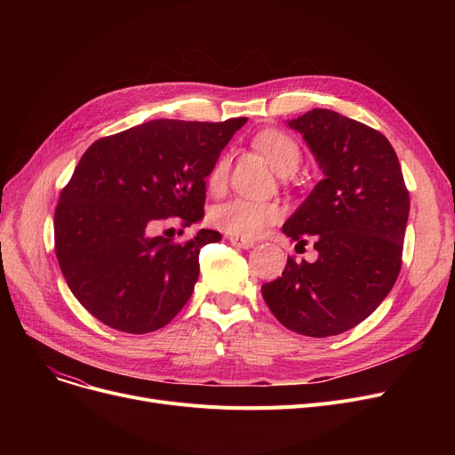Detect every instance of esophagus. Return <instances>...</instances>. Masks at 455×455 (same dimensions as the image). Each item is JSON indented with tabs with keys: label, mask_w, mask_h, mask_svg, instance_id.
Listing matches in <instances>:
<instances>
[{
	"label": "esophagus",
	"mask_w": 455,
	"mask_h": 455,
	"mask_svg": "<svg viewBox=\"0 0 455 455\" xmlns=\"http://www.w3.org/2000/svg\"><path fill=\"white\" fill-rule=\"evenodd\" d=\"M230 243L237 249H251L254 247V240H249V237H240V235H230L228 237Z\"/></svg>",
	"instance_id": "esophagus-1"
}]
</instances>
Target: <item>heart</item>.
Returning <instances> with one entry per match:
<instances>
[{
    "instance_id": "b5f03b06",
    "label": "heart",
    "mask_w": 455,
    "mask_h": 455,
    "mask_svg": "<svg viewBox=\"0 0 455 455\" xmlns=\"http://www.w3.org/2000/svg\"><path fill=\"white\" fill-rule=\"evenodd\" d=\"M252 146L264 153L266 158L280 175L293 173L302 158L299 143L282 131L267 129L261 131L252 138ZM230 170V156L227 153L220 155L208 172V188L213 194H218L227 184ZM212 223L220 230L240 235L254 237L264 232L267 227L282 220V208L276 203L269 201H254L245 197H234L215 206L210 213Z\"/></svg>"
}]
</instances>
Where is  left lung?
Listing matches in <instances>:
<instances>
[{"label": "left lung", "instance_id": "1", "mask_svg": "<svg viewBox=\"0 0 455 455\" xmlns=\"http://www.w3.org/2000/svg\"><path fill=\"white\" fill-rule=\"evenodd\" d=\"M312 149L324 179L282 230L314 242L309 264L288 258L261 285L273 315L302 336H338L367 319L398 278L410 191L389 140L355 119L314 108L288 124Z\"/></svg>", "mask_w": 455, "mask_h": 455}]
</instances>
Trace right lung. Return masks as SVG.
<instances>
[{"label": "right lung", "instance_id": "right-lung-1", "mask_svg": "<svg viewBox=\"0 0 455 455\" xmlns=\"http://www.w3.org/2000/svg\"><path fill=\"white\" fill-rule=\"evenodd\" d=\"M247 117L153 119L86 149L55 208V252L68 288L103 324L148 333L170 323L194 293L199 252L221 240L201 228L186 242L153 235L204 215L210 167ZM182 232V230H180Z\"/></svg>", "mask_w": 455, "mask_h": 455}]
</instances>
